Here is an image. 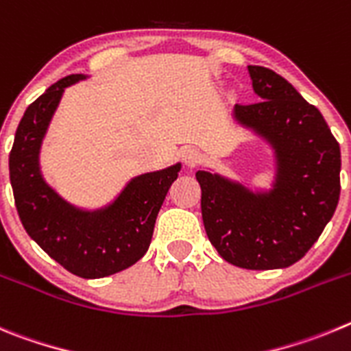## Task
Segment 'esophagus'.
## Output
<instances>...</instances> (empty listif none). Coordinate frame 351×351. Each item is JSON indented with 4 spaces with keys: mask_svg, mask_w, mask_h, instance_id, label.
I'll return each mask as SVG.
<instances>
[{
    "mask_svg": "<svg viewBox=\"0 0 351 351\" xmlns=\"http://www.w3.org/2000/svg\"><path fill=\"white\" fill-rule=\"evenodd\" d=\"M182 157H183V160H185V164H187V166H194V164L199 162V152L192 147L183 148Z\"/></svg>",
    "mask_w": 351,
    "mask_h": 351,
    "instance_id": "1",
    "label": "esophagus"
}]
</instances>
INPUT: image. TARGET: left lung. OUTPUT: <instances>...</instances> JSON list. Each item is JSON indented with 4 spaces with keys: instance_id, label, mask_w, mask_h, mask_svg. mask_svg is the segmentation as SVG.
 Listing matches in <instances>:
<instances>
[{
    "instance_id": "left-lung-1",
    "label": "left lung",
    "mask_w": 351,
    "mask_h": 351,
    "mask_svg": "<svg viewBox=\"0 0 351 351\" xmlns=\"http://www.w3.org/2000/svg\"><path fill=\"white\" fill-rule=\"evenodd\" d=\"M258 96L236 105L239 124L274 148L269 192H252L220 175L197 171L208 239L223 261L245 269L289 267L306 255L339 201L341 150L322 113L292 84L264 66H248Z\"/></svg>"
}]
</instances>
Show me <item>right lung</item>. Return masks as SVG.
I'll list each match as a JSON object with an SVG mask.
<instances>
[{
    "label": "right lung",
    "mask_w": 351,
    "mask_h": 351,
    "mask_svg": "<svg viewBox=\"0 0 351 351\" xmlns=\"http://www.w3.org/2000/svg\"><path fill=\"white\" fill-rule=\"evenodd\" d=\"M84 78H61L27 106L8 166L15 206L27 234L69 273L105 278L147 254L157 213L178 178L180 164L132 178L112 204L96 211L75 208L53 192L40 173V147L64 89Z\"/></svg>",
    "instance_id": "1"
}]
</instances>
